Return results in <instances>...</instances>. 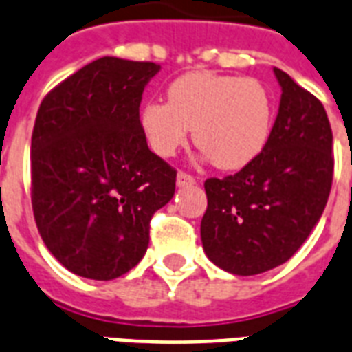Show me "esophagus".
<instances>
[{"instance_id": "esophagus-1", "label": "esophagus", "mask_w": 352, "mask_h": 352, "mask_svg": "<svg viewBox=\"0 0 352 352\" xmlns=\"http://www.w3.org/2000/svg\"><path fill=\"white\" fill-rule=\"evenodd\" d=\"M177 184L179 186H192V184H195V177L186 173V171H179L177 173Z\"/></svg>"}]
</instances>
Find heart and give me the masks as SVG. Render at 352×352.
I'll return each instance as SVG.
<instances>
[{
    "instance_id": "obj_1",
    "label": "heart",
    "mask_w": 352,
    "mask_h": 352,
    "mask_svg": "<svg viewBox=\"0 0 352 352\" xmlns=\"http://www.w3.org/2000/svg\"><path fill=\"white\" fill-rule=\"evenodd\" d=\"M168 103L149 101L140 131L158 157H173L194 129V142L212 164L234 171L260 157L272 134L275 101L253 77L190 72L168 87Z\"/></svg>"
}]
</instances>
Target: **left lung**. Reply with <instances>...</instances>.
<instances>
[{"instance_id":"left-lung-1","label":"left lung","mask_w":352,"mask_h":352,"mask_svg":"<svg viewBox=\"0 0 352 352\" xmlns=\"http://www.w3.org/2000/svg\"><path fill=\"white\" fill-rule=\"evenodd\" d=\"M273 72L283 96L264 151L234 175L205 181L203 249L218 267L241 277L297 253L325 210L334 173L325 107L286 72Z\"/></svg>"}]
</instances>
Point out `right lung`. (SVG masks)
<instances>
[{
    "label": "right lung",
    "instance_id": "right-lung-1",
    "mask_svg": "<svg viewBox=\"0 0 352 352\" xmlns=\"http://www.w3.org/2000/svg\"><path fill=\"white\" fill-rule=\"evenodd\" d=\"M160 64L101 57L40 103L31 138V203L45 248L79 277L112 280L149 245L153 214L177 171L140 131L144 88Z\"/></svg>",
    "mask_w": 352,
    "mask_h": 352
}]
</instances>
